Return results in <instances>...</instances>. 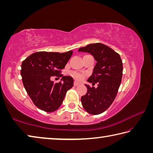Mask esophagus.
<instances>
[{
    "label": "esophagus",
    "instance_id": "34e87169",
    "mask_svg": "<svg viewBox=\"0 0 153 153\" xmlns=\"http://www.w3.org/2000/svg\"><path fill=\"white\" fill-rule=\"evenodd\" d=\"M79 84V82H74V86H78V85Z\"/></svg>",
    "mask_w": 153,
    "mask_h": 153
}]
</instances>
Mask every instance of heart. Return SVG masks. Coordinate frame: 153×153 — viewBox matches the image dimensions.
I'll return each instance as SVG.
<instances>
[{"instance_id": "heart-1", "label": "heart", "mask_w": 153, "mask_h": 153, "mask_svg": "<svg viewBox=\"0 0 153 153\" xmlns=\"http://www.w3.org/2000/svg\"><path fill=\"white\" fill-rule=\"evenodd\" d=\"M71 75L74 77H76V78L77 79H81L82 78V76L81 74H77V73H72Z\"/></svg>"}]
</instances>
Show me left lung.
Segmentation results:
<instances>
[{"label":"left lung","mask_w":153,"mask_h":153,"mask_svg":"<svg viewBox=\"0 0 153 153\" xmlns=\"http://www.w3.org/2000/svg\"><path fill=\"white\" fill-rule=\"evenodd\" d=\"M87 52L97 61L92 74L87 82L92 86L87 87V93L81 98L82 105L88 113L98 115L104 112L112 104L117 94L123 74V63L120 55L112 48L101 43L90 44L78 49Z\"/></svg>","instance_id":"8db88e82"}]
</instances>
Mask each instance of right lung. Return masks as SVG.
Wrapping results in <instances>:
<instances>
[{
    "mask_svg": "<svg viewBox=\"0 0 153 153\" xmlns=\"http://www.w3.org/2000/svg\"><path fill=\"white\" fill-rule=\"evenodd\" d=\"M73 54L37 52L22 62L21 75L25 90L36 107L46 112L60 107L67 90L74 86L71 76H63V69ZM53 76L62 77V82L54 84Z\"/></svg>",
    "mask_w": 153,
    "mask_h": 153,
    "instance_id": "add662e5",
    "label": "right lung"
}]
</instances>
